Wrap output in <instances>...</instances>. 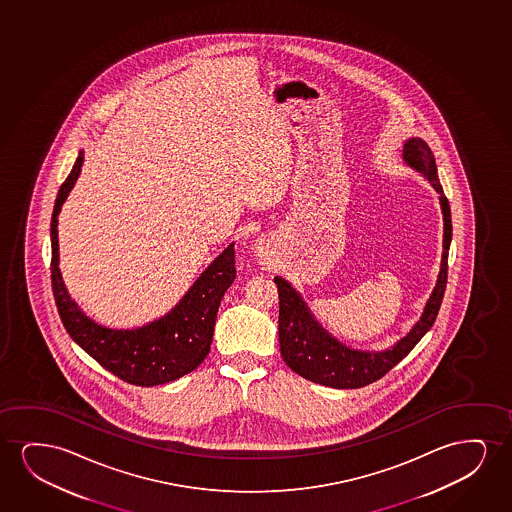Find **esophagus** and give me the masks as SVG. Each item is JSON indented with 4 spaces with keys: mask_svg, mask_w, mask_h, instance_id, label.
<instances>
[{
    "mask_svg": "<svg viewBox=\"0 0 512 512\" xmlns=\"http://www.w3.org/2000/svg\"><path fill=\"white\" fill-rule=\"evenodd\" d=\"M267 248H269V239L260 238L259 241H257V252H259L260 257H264Z\"/></svg>",
    "mask_w": 512,
    "mask_h": 512,
    "instance_id": "obj_1",
    "label": "esophagus"
}]
</instances>
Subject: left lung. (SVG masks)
<instances>
[{
  "mask_svg": "<svg viewBox=\"0 0 512 512\" xmlns=\"http://www.w3.org/2000/svg\"><path fill=\"white\" fill-rule=\"evenodd\" d=\"M402 159L409 168L420 171L421 175L425 176L437 190L442 220H444L439 276L420 320L414 323L413 329L407 332V336L402 337L400 341L393 344L392 348L385 351L351 350L316 322L308 304L287 280H283L281 276L274 278V283L278 285V297H280L278 332H280L281 357L292 371L318 385L332 386L341 390L362 388L383 378L386 372L399 364L400 360L407 357V353L420 343L421 337L425 336L434 325L441 308L442 297L448 283V255L451 232H453L448 197L444 196V190L437 176L434 154L425 141L421 138L406 140Z\"/></svg>",
  "mask_w": 512,
  "mask_h": 512,
  "instance_id": "8db88e82",
  "label": "left lung"
}]
</instances>
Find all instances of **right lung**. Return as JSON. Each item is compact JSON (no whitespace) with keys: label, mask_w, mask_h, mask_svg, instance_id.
Masks as SVG:
<instances>
[{"label":"right lung","mask_w":512,"mask_h":512,"mask_svg":"<svg viewBox=\"0 0 512 512\" xmlns=\"http://www.w3.org/2000/svg\"><path fill=\"white\" fill-rule=\"evenodd\" d=\"M84 164V150L57 192L50 243V278L57 311L71 339L106 371L136 386L164 385L194 371L210 351L218 306L236 278L234 243L227 246L194 281L182 301L155 322L138 329H108L91 320L64 287L59 269L57 215L77 182Z\"/></svg>","instance_id":"right-lung-1"}]
</instances>
